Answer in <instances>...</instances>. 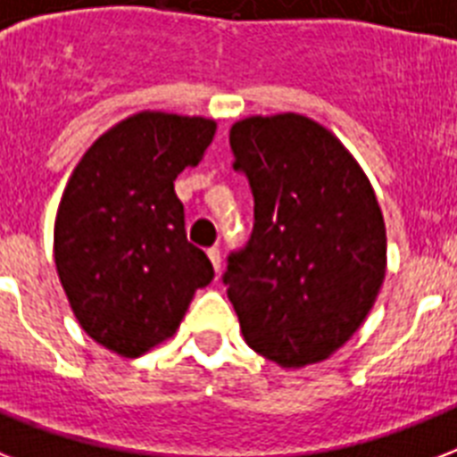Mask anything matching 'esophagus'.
<instances>
[{
	"mask_svg": "<svg viewBox=\"0 0 457 457\" xmlns=\"http://www.w3.org/2000/svg\"><path fill=\"white\" fill-rule=\"evenodd\" d=\"M208 258H211V263H213V268H215V272L220 270V263H222V256H220V249H218V246H211V249H208Z\"/></svg>",
	"mask_w": 457,
	"mask_h": 457,
	"instance_id": "esophagus-1",
	"label": "esophagus"
}]
</instances>
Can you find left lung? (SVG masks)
<instances>
[{"label":"left lung","mask_w":457,"mask_h":457,"mask_svg":"<svg viewBox=\"0 0 457 457\" xmlns=\"http://www.w3.org/2000/svg\"><path fill=\"white\" fill-rule=\"evenodd\" d=\"M229 149L253 194V232L222 272L244 339L282 368L325 361L382 287L375 192L339 139L296 113L239 120Z\"/></svg>","instance_id":"8db88e82"}]
</instances>
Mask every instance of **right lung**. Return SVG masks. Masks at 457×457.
<instances>
[{
    "label": "right lung",
    "instance_id": "obj_1",
    "mask_svg": "<svg viewBox=\"0 0 457 457\" xmlns=\"http://www.w3.org/2000/svg\"><path fill=\"white\" fill-rule=\"evenodd\" d=\"M213 135L206 118L137 113L96 139L68 179L54 228L61 285L82 329L125 358L168 339L213 279L175 194Z\"/></svg>",
    "mask_w": 457,
    "mask_h": 457
}]
</instances>
